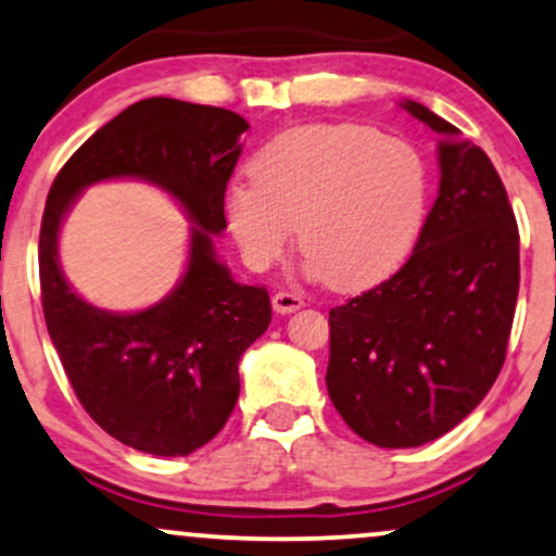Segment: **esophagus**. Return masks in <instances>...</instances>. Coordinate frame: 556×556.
<instances>
[{
  "label": "esophagus",
  "instance_id": "1",
  "mask_svg": "<svg viewBox=\"0 0 556 556\" xmlns=\"http://www.w3.org/2000/svg\"><path fill=\"white\" fill-rule=\"evenodd\" d=\"M271 305H274V311H277V313H295L305 305V298L300 295V292L279 290L277 295L271 298Z\"/></svg>",
  "mask_w": 556,
  "mask_h": 556
}]
</instances>
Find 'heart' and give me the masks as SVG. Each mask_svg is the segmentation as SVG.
<instances>
[{
  "label": "heart",
  "instance_id": "b5f03b06",
  "mask_svg": "<svg viewBox=\"0 0 556 556\" xmlns=\"http://www.w3.org/2000/svg\"><path fill=\"white\" fill-rule=\"evenodd\" d=\"M430 176L409 142L365 124H305L269 139L251 180L227 197L245 264L266 271L300 251L326 285L365 290L409 256L422 232Z\"/></svg>",
  "mask_w": 556,
  "mask_h": 556
}]
</instances>
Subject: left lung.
<instances>
[{"label":"left lung","mask_w":556,"mask_h":556,"mask_svg":"<svg viewBox=\"0 0 556 556\" xmlns=\"http://www.w3.org/2000/svg\"><path fill=\"white\" fill-rule=\"evenodd\" d=\"M401 105L445 137L438 199L406 264L329 313V396L378 447L425 445L477 409L520 287L518 223L492 160L422 103Z\"/></svg>","instance_id":"obj_1"}]
</instances>
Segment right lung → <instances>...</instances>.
Listing matches in <instances>:
<instances>
[{"label": "right lung", "mask_w": 556, "mask_h": 556, "mask_svg": "<svg viewBox=\"0 0 556 556\" xmlns=\"http://www.w3.org/2000/svg\"><path fill=\"white\" fill-rule=\"evenodd\" d=\"M243 116L147 98L100 126L64 163L46 199L38 266L43 318L79 404L111 438L152 456H189L236 409L238 359L269 329L266 287L238 285L214 258L225 189L240 157ZM142 177L176 195L192 228L190 266L165 301L139 314H109L65 285L55 240L85 185Z\"/></svg>", "instance_id": "1"}]
</instances>
